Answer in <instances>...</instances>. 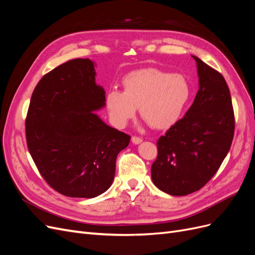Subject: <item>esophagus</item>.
<instances>
[{
	"label": "esophagus",
	"instance_id": "esophagus-1",
	"mask_svg": "<svg viewBox=\"0 0 255 255\" xmlns=\"http://www.w3.org/2000/svg\"><path fill=\"white\" fill-rule=\"evenodd\" d=\"M132 141H133V143H135V144H138V143H140V142L142 141V139H141L140 137L133 136V137H132Z\"/></svg>",
	"mask_w": 255,
	"mask_h": 255
}]
</instances>
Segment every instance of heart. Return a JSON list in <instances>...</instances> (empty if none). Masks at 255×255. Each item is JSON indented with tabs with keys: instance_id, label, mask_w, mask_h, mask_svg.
<instances>
[{
	"instance_id": "b5f03b06",
	"label": "heart",
	"mask_w": 255,
	"mask_h": 255,
	"mask_svg": "<svg viewBox=\"0 0 255 255\" xmlns=\"http://www.w3.org/2000/svg\"><path fill=\"white\" fill-rule=\"evenodd\" d=\"M123 91L106 94V109L113 125L123 128L139 107L140 116L154 128L173 126L190 98V87L181 74H169L156 68H145L122 79Z\"/></svg>"
}]
</instances>
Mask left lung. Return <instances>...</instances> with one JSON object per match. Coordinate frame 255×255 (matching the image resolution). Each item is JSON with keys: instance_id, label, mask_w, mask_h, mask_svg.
Returning a JSON list of instances; mask_svg holds the SVG:
<instances>
[{"instance_id": "1", "label": "left lung", "mask_w": 255, "mask_h": 255, "mask_svg": "<svg viewBox=\"0 0 255 255\" xmlns=\"http://www.w3.org/2000/svg\"><path fill=\"white\" fill-rule=\"evenodd\" d=\"M195 58L199 90L184 117L157 140L151 167L154 185L172 196L202 188L218 171L232 144L235 118L230 89L217 70Z\"/></svg>"}]
</instances>
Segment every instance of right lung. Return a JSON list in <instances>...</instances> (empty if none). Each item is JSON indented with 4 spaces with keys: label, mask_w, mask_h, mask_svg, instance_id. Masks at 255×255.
Listing matches in <instances>:
<instances>
[{
    "label": "right lung",
    "mask_w": 255,
    "mask_h": 255,
    "mask_svg": "<svg viewBox=\"0 0 255 255\" xmlns=\"http://www.w3.org/2000/svg\"><path fill=\"white\" fill-rule=\"evenodd\" d=\"M95 64L76 58L42 76L25 120L27 148L50 186L72 198H95L113 183L116 158L130 136L111 128L95 111L105 106Z\"/></svg>",
    "instance_id": "add662e5"
}]
</instances>
